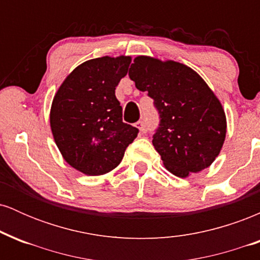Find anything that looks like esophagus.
I'll return each mask as SVG.
<instances>
[{
	"label": "esophagus",
	"mask_w": 260,
	"mask_h": 260,
	"mask_svg": "<svg viewBox=\"0 0 260 260\" xmlns=\"http://www.w3.org/2000/svg\"><path fill=\"white\" fill-rule=\"evenodd\" d=\"M134 126L138 128L140 132H145V131H147V128H145L144 122H143V121H138L136 124H134Z\"/></svg>",
	"instance_id": "34e87169"
}]
</instances>
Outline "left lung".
<instances>
[{
    "mask_svg": "<svg viewBox=\"0 0 260 260\" xmlns=\"http://www.w3.org/2000/svg\"><path fill=\"white\" fill-rule=\"evenodd\" d=\"M128 76L159 111L153 145L165 168L182 178L209 168L225 142L226 116L204 79L186 64L149 56L134 58Z\"/></svg>",
    "mask_w": 260,
    "mask_h": 260,
    "instance_id": "1",
    "label": "left lung"
}]
</instances>
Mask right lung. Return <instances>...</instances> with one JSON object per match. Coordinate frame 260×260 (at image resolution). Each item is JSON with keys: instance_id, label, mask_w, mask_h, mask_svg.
Masks as SVG:
<instances>
[{"instance_id": "1", "label": "right lung", "mask_w": 260, "mask_h": 260, "mask_svg": "<svg viewBox=\"0 0 260 260\" xmlns=\"http://www.w3.org/2000/svg\"><path fill=\"white\" fill-rule=\"evenodd\" d=\"M131 61V56L85 61L68 74L53 98L50 126L56 145L72 168L88 176L117 168L138 134V128L122 121L115 95Z\"/></svg>"}]
</instances>
